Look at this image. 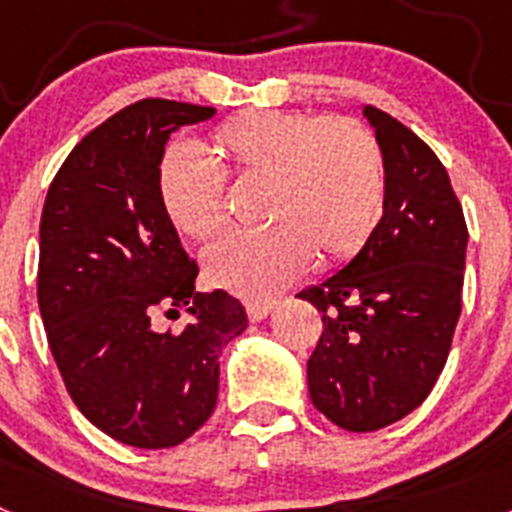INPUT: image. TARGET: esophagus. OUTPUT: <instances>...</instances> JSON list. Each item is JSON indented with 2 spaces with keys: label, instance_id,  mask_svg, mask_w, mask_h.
Listing matches in <instances>:
<instances>
[{
  "label": "esophagus",
  "instance_id": "34e87169",
  "mask_svg": "<svg viewBox=\"0 0 512 512\" xmlns=\"http://www.w3.org/2000/svg\"><path fill=\"white\" fill-rule=\"evenodd\" d=\"M274 305H277V302H274V300H266V302H246L248 318H251L253 323H259V320H264L266 315H269V312L274 310Z\"/></svg>",
  "mask_w": 512,
  "mask_h": 512
}]
</instances>
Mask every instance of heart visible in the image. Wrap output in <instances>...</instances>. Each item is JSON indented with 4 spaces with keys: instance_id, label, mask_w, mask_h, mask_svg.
Here are the masks:
<instances>
[{
    "instance_id": "1",
    "label": "heart",
    "mask_w": 512,
    "mask_h": 512,
    "mask_svg": "<svg viewBox=\"0 0 512 512\" xmlns=\"http://www.w3.org/2000/svg\"><path fill=\"white\" fill-rule=\"evenodd\" d=\"M207 158L174 146L158 164V200L169 223L207 241L228 220L225 179L261 184L266 228L230 233L205 253L215 287L264 300L315 259L336 266L364 248L384 207V161L356 117L248 110L212 130Z\"/></svg>"
}]
</instances>
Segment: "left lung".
Here are the masks:
<instances>
[{
  "label": "left lung",
  "mask_w": 512,
  "mask_h": 512,
  "mask_svg": "<svg viewBox=\"0 0 512 512\" xmlns=\"http://www.w3.org/2000/svg\"><path fill=\"white\" fill-rule=\"evenodd\" d=\"M384 161V212L354 259L302 300L323 312L307 361L312 405L369 433L413 413L449 359L461 315L467 223L436 153L372 104Z\"/></svg>",
  "instance_id": "1"
}]
</instances>
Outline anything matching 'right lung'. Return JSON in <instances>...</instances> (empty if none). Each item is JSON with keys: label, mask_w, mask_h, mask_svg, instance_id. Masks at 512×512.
Wrapping results in <instances>:
<instances>
[{"label": "right lung", "mask_w": 512, "mask_h": 512, "mask_svg": "<svg viewBox=\"0 0 512 512\" xmlns=\"http://www.w3.org/2000/svg\"><path fill=\"white\" fill-rule=\"evenodd\" d=\"M212 115L130 104L69 153L40 217L38 305L58 372L84 418L135 449H169L205 425L220 354L248 325L228 292H194L200 269L158 200L169 135ZM179 311L193 315L179 334L152 325Z\"/></svg>", "instance_id": "right-lung-1"}]
</instances>
